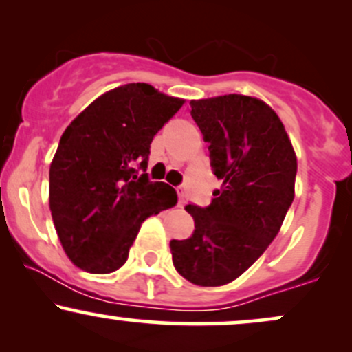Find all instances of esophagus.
Segmentation results:
<instances>
[{
	"mask_svg": "<svg viewBox=\"0 0 352 352\" xmlns=\"http://www.w3.org/2000/svg\"><path fill=\"white\" fill-rule=\"evenodd\" d=\"M177 193H179V207H184V205H185V197H187V195H185V190L182 188V187H179V188H177Z\"/></svg>",
	"mask_w": 352,
	"mask_h": 352,
	"instance_id": "obj_1",
	"label": "esophagus"
}]
</instances>
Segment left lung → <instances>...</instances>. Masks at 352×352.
Masks as SVG:
<instances>
[{
    "instance_id": "obj_1",
    "label": "left lung",
    "mask_w": 352,
    "mask_h": 352,
    "mask_svg": "<svg viewBox=\"0 0 352 352\" xmlns=\"http://www.w3.org/2000/svg\"><path fill=\"white\" fill-rule=\"evenodd\" d=\"M190 107L223 188L208 207H185L195 230L170 241L172 261L193 285L221 286L245 273L280 232L294 199L296 155L263 100L228 94L192 100Z\"/></svg>"
}]
</instances>
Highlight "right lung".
Masks as SVG:
<instances>
[{"instance_id": "right-lung-1", "label": "right lung", "mask_w": 352, "mask_h": 352, "mask_svg": "<svg viewBox=\"0 0 352 352\" xmlns=\"http://www.w3.org/2000/svg\"><path fill=\"white\" fill-rule=\"evenodd\" d=\"M184 106L151 84H125L98 98L60 137L50 168V208L69 260L89 273L119 270L140 225L177 204L151 182L153 135Z\"/></svg>"}]
</instances>
